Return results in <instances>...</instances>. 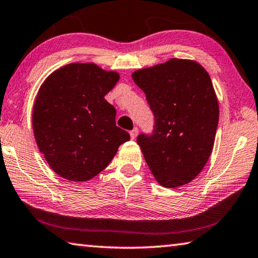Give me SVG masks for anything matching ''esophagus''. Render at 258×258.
<instances>
[{"label":"esophagus","mask_w":258,"mask_h":258,"mask_svg":"<svg viewBox=\"0 0 258 258\" xmlns=\"http://www.w3.org/2000/svg\"><path fill=\"white\" fill-rule=\"evenodd\" d=\"M138 133H139V130L137 128V127H134L132 131H131L130 132V136H131V139H132V140H134V139L137 138V136H138Z\"/></svg>","instance_id":"obj_1"}]
</instances>
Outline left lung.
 Listing matches in <instances>:
<instances>
[{
	"mask_svg": "<svg viewBox=\"0 0 258 258\" xmlns=\"http://www.w3.org/2000/svg\"><path fill=\"white\" fill-rule=\"evenodd\" d=\"M154 113L153 134H140V146L159 185L175 188L201 172L212 153L219 105L209 73L190 59L133 72Z\"/></svg>",
	"mask_w": 258,
	"mask_h": 258,
	"instance_id": "obj_1",
	"label": "left lung"
}]
</instances>
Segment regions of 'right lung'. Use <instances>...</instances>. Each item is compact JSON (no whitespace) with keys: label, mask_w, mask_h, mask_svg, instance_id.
I'll return each instance as SVG.
<instances>
[{"label":"right lung","mask_w":258,"mask_h":258,"mask_svg":"<svg viewBox=\"0 0 258 258\" xmlns=\"http://www.w3.org/2000/svg\"><path fill=\"white\" fill-rule=\"evenodd\" d=\"M118 80L117 72L96 64L71 63L41 85L32 116L35 141L51 170L67 180L94 178L130 140L104 99Z\"/></svg>","instance_id":"obj_1"}]
</instances>
